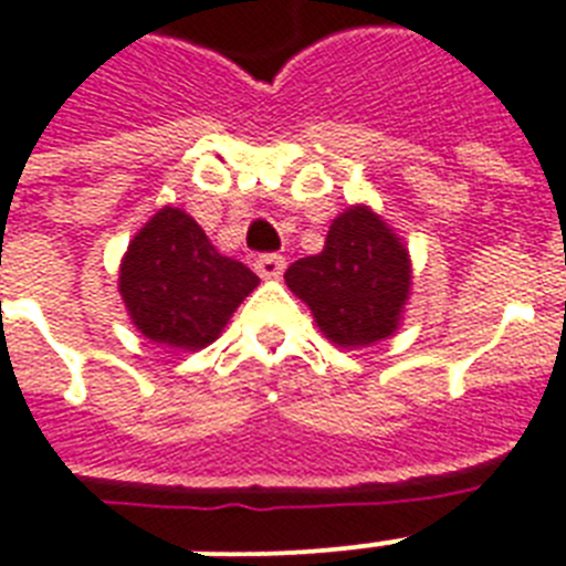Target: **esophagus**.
<instances>
[{
  "mask_svg": "<svg viewBox=\"0 0 566 566\" xmlns=\"http://www.w3.org/2000/svg\"><path fill=\"white\" fill-rule=\"evenodd\" d=\"M255 273L261 275V279H279V275L284 273V268H287V261L282 259V255H275V252H264V255H259L255 259Z\"/></svg>",
  "mask_w": 566,
  "mask_h": 566,
  "instance_id": "esophagus-1",
  "label": "esophagus"
}]
</instances>
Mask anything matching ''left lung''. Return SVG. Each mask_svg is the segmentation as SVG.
<instances>
[{
    "instance_id": "1",
    "label": "left lung",
    "mask_w": 566,
    "mask_h": 566,
    "mask_svg": "<svg viewBox=\"0 0 566 566\" xmlns=\"http://www.w3.org/2000/svg\"><path fill=\"white\" fill-rule=\"evenodd\" d=\"M410 255L401 238L366 206L339 214L319 255L298 259L284 282L331 343L371 346L398 328L410 298Z\"/></svg>"
}]
</instances>
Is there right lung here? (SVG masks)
Segmentation results:
<instances>
[{"label": "right lung", "mask_w": 566, "mask_h": 566, "mask_svg": "<svg viewBox=\"0 0 566 566\" xmlns=\"http://www.w3.org/2000/svg\"><path fill=\"white\" fill-rule=\"evenodd\" d=\"M259 287L247 264L220 255L186 211L165 206L122 261L118 291L136 328L171 348L209 346L243 296Z\"/></svg>", "instance_id": "1"}]
</instances>
